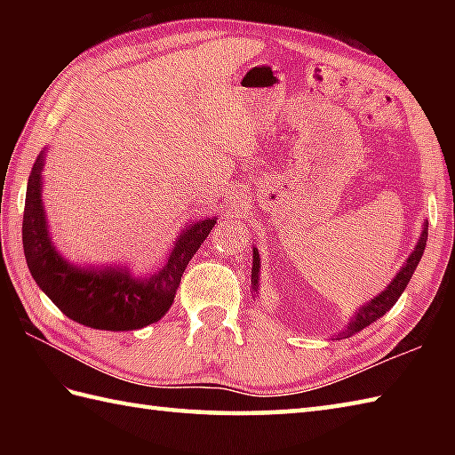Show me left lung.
Masks as SVG:
<instances>
[{
	"label": "left lung",
	"instance_id": "obj_1",
	"mask_svg": "<svg viewBox=\"0 0 455 455\" xmlns=\"http://www.w3.org/2000/svg\"><path fill=\"white\" fill-rule=\"evenodd\" d=\"M427 238H428V225H424L422 228V235L419 238L417 246H414L412 254L409 256L407 264L403 266V269H399L397 277L393 279V282L387 285V289H385L383 293H379L377 297H373L370 303H365L360 311H357L354 316L350 324L346 326V331L340 332V336H354L360 331H363L365 326H370L371 323H375L377 318H381L385 313L389 311V308L399 301L401 293L404 291V287L409 285L411 277L414 274V269H417L420 258L424 254V248H427ZM258 275H259V254L258 250L254 248V256H252V291L258 293Z\"/></svg>",
	"mask_w": 455,
	"mask_h": 455
}]
</instances>
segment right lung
Instances as JSON below:
<instances>
[{
    "mask_svg": "<svg viewBox=\"0 0 455 455\" xmlns=\"http://www.w3.org/2000/svg\"><path fill=\"white\" fill-rule=\"evenodd\" d=\"M43 164L38 154L27 183L23 211V250L36 285L72 321L98 331H137L168 313L189 259L215 227L217 219H203L188 227L168 262L150 277L137 279L127 269H82L56 252L48 235L43 207Z\"/></svg>",
    "mask_w": 455,
    "mask_h": 455,
    "instance_id": "obj_1",
    "label": "right lung"
}]
</instances>
